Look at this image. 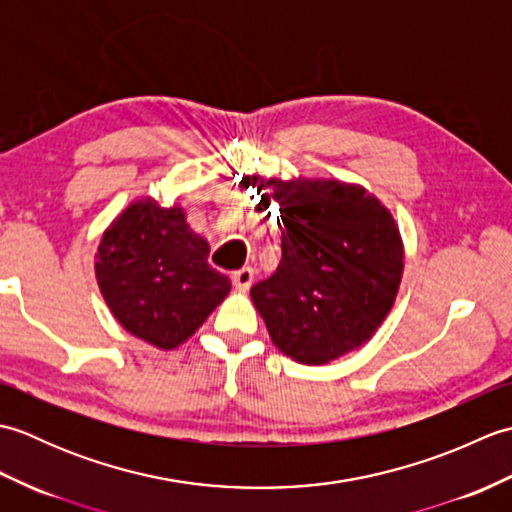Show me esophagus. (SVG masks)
Segmentation results:
<instances>
[{"instance_id": "esophagus-1", "label": "esophagus", "mask_w": 512, "mask_h": 512, "mask_svg": "<svg viewBox=\"0 0 512 512\" xmlns=\"http://www.w3.org/2000/svg\"><path fill=\"white\" fill-rule=\"evenodd\" d=\"M231 279H233V284H235L237 290H248L250 284H253V279H255V270L244 266V268L235 270V273L231 275Z\"/></svg>"}]
</instances>
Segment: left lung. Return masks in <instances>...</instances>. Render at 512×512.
<instances>
[{
  "label": "left lung",
  "mask_w": 512,
  "mask_h": 512,
  "mask_svg": "<svg viewBox=\"0 0 512 512\" xmlns=\"http://www.w3.org/2000/svg\"><path fill=\"white\" fill-rule=\"evenodd\" d=\"M281 209V262L250 288L270 339L299 363L321 365L363 345L385 319L402 275L394 217L343 182L246 178Z\"/></svg>",
  "instance_id": "1"
}]
</instances>
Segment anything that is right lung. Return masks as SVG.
<instances>
[{
  "mask_svg": "<svg viewBox=\"0 0 512 512\" xmlns=\"http://www.w3.org/2000/svg\"><path fill=\"white\" fill-rule=\"evenodd\" d=\"M96 279L123 328L162 350L187 341L231 290L182 209L154 200L129 206L103 235Z\"/></svg>",
  "mask_w": 512,
  "mask_h": 512,
  "instance_id": "right-lung-1",
  "label": "right lung"
}]
</instances>
